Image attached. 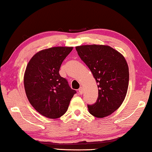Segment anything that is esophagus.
I'll return each instance as SVG.
<instances>
[{"mask_svg": "<svg viewBox=\"0 0 152 152\" xmlns=\"http://www.w3.org/2000/svg\"><path fill=\"white\" fill-rule=\"evenodd\" d=\"M79 93H80V95L83 94V93H84V88L83 87H80V89H79Z\"/></svg>", "mask_w": 152, "mask_h": 152, "instance_id": "34e87169", "label": "esophagus"}]
</instances>
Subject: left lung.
<instances>
[{"label":"left lung","mask_w":152,"mask_h":152,"mask_svg":"<svg viewBox=\"0 0 152 152\" xmlns=\"http://www.w3.org/2000/svg\"><path fill=\"white\" fill-rule=\"evenodd\" d=\"M75 49L98 88L97 102L88 106L89 113L96 118L107 117L121 106L127 93L129 74L125 58L107 45H82Z\"/></svg>","instance_id":"8db88e82"}]
</instances>
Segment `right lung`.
I'll use <instances>...</instances> for the list:
<instances>
[{
  "label": "right lung",
  "mask_w": 152,
  "mask_h": 152,
  "mask_svg": "<svg viewBox=\"0 0 152 152\" xmlns=\"http://www.w3.org/2000/svg\"><path fill=\"white\" fill-rule=\"evenodd\" d=\"M72 49L58 46L41 50L26 66L23 77L26 96L34 109L48 118L61 117L76 93L59 72L62 62Z\"/></svg>",
  "instance_id": "add662e5"
}]
</instances>
